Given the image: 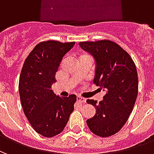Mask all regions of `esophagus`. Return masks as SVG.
I'll use <instances>...</instances> for the list:
<instances>
[{
  "label": "esophagus",
  "mask_w": 154,
  "mask_h": 154,
  "mask_svg": "<svg viewBox=\"0 0 154 154\" xmlns=\"http://www.w3.org/2000/svg\"><path fill=\"white\" fill-rule=\"evenodd\" d=\"M77 100L79 103H86V99L83 98V97H79V96L77 97Z\"/></svg>",
  "instance_id": "34e87169"
}]
</instances>
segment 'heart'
Wrapping results in <instances>:
<instances>
[{"label":"heart","instance_id":"heart-1","mask_svg":"<svg viewBox=\"0 0 154 154\" xmlns=\"http://www.w3.org/2000/svg\"><path fill=\"white\" fill-rule=\"evenodd\" d=\"M82 56H88V55H87V54H83V55H82ZM82 56H81V57H82Z\"/></svg>","mask_w":154,"mask_h":154}]
</instances>
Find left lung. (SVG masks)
<instances>
[{"label": "left lung", "instance_id": "left-lung-1", "mask_svg": "<svg viewBox=\"0 0 154 154\" xmlns=\"http://www.w3.org/2000/svg\"><path fill=\"white\" fill-rule=\"evenodd\" d=\"M79 45L95 58L93 82L106 91L100 102L87 100L96 108V115L87 119V125L100 137L114 135L125 125L135 104L139 85L135 64L113 41L81 42Z\"/></svg>", "mask_w": 154, "mask_h": 154}]
</instances>
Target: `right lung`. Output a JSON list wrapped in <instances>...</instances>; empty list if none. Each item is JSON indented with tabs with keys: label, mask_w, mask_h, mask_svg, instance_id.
Returning a JSON list of instances; mask_svg holds the SVG:
<instances>
[{
	"label": "right lung",
	"mask_w": 154,
	"mask_h": 154,
	"mask_svg": "<svg viewBox=\"0 0 154 154\" xmlns=\"http://www.w3.org/2000/svg\"><path fill=\"white\" fill-rule=\"evenodd\" d=\"M74 44L75 42H41L29 54L22 67L19 92L24 113L35 131L47 138L63 130L77 101L75 95L60 97L52 90L61 61Z\"/></svg>",
	"instance_id": "right-lung-1"
}]
</instances>
